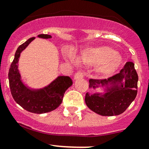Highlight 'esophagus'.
I'll return each instance as SVG.
<instances>
[{
	"label": "esophagus",
	"mask_w": 149,
	"mask_h": 149,
	"mask_svg": "<svg viewBox=\"0 0 149 149\" xmlns=\"http://www.w3.org/2000/svg\"><path fill=\"white\" fill-rule=\"evenodd\" d=\"M84 77V73L81 72H78L77 73H76L74 77V79L75 80H77V79H82V78Z\"/></svg>",
	"instance_id": "obj_1"
}]
</instances>
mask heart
Returning <instances> with one entry per match:
<instances>
[{"mask_svg": "<svg viewBox=\"0 0 149 149\" xmlns=\"http://www.w3.org/2000/svg\"><path fill=\"white\" fill-rule=\"evenodd\" d=\"M68 57L72 59V55ZM78 62L88 65H96L97 72L103 76L113 74L121 62V59L116 52L109 47L89 48L85 49L78 57Z\"/></svg>", "mask_w": 149, "mask_h": 149, "instance_id": "b5f03b06", "label": "heart"}]
</instances>
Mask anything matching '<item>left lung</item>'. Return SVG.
Wrapping results in <instances>:
<instances>
[{
	"instance_id": "1",
	"label": "left lung",
	"mask_w": 149,
	"mask_h": 149,
	"mask_svg": "<svg viewBox=\"0 0 149 149\" xmlns=\"http://www.w3.org/2000/svg\"><path fill=\"white\" fill-rule=\"evenodd\" d=\"M138 74L132 62H127L119 74L107 79H89V88H104V93L85 96L87 106L102 116H116L126 111L137 94Z\"/></svg>"
}]
</instances>
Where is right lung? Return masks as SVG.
Masks as SVG:
<instances>
[{"label":"right lung","mask_w":149,"mask_h":149,"mask_svg":"<svg viewBox=\"0 0 149 149\" xmlns=\"http://www.w3.org/2000/svg\"><path fill=\"white\" fill-rule=\"evenodd\" d=\"M38 37L43 39L52 38L47 34ZM35 38H30L17 47L9 69V85L14 100L24 109L31 113H44L53 111L61 104L65 92L73 82L70 77L58 76L50 84L40 89H33L24 84L18 70L19 58L20 53Z\"/></svg>","instance_id":"right-lung-1"}]
</instances>
